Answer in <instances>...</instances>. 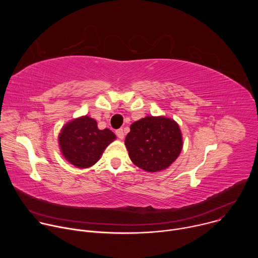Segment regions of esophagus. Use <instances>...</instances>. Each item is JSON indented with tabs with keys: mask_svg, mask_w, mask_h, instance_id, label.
Masks as SVG:
<instances>
[{
	"mask_svg": "<svg viewBox=\"0 0 258 258\" xmlns=\"http://www.w3.org/2000/svg\"><path fill=\"white\" fill-rule=\"evenodd\" d=\"M115 133H116V136L118 137V139L122 140V139L124 138V132H123V130H122V128H119V130H117Z\"/></svg>",
	"mask_w": 258,
	"mask_h": 258,
	"instance_id": "esophagus-1",
	"label": "esophagus"
}]
</instances>
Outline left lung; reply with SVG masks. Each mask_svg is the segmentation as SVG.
Listing matches in <instances>:
<instances>
[{
	"label": "left lung",
	"mask_w": 258,
	"mask_h": 258,
	"mask_svg": "<svg viewBox=\"0 0 258 258\" xmlns=\"http://www.w3.org/2000/svg\"><path fill=\"white\" fill-rule=\"evenodd\" d=\"M124 144L134 164L146 171L156 172L175 161L182 148V138L174 120L146 116L131 125Z\"/></svg>",
	"instance_id": "left-lung-1"
}]
</instances>
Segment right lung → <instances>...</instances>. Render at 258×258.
<instances>
[{"label": "right lung", "mask_w": 258, "mask_h": 258, "mask_svg": "<svg viewBox=\"0 0 258 258\" xmlns=\"http://www.w3.org/2000/svg\"><path fill=\"white\" fill-rule=\"evenodd\" d=\"M116 139L110 130H99L97 121L82 116L67 122L59 134V146L64 158L79 168H88L100 158L106 147Z\"/></svg>", "instance_id": "add662e5"}]
</instances>
